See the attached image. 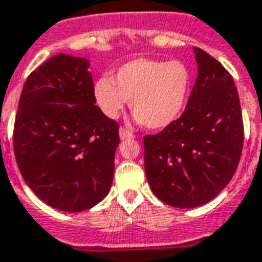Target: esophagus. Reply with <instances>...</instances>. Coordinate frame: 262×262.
Wrapping results in <instances>:
<instances>
[{"label":"esophagus","instance_id":"obj_1","mask_svg":"<svg viewBox=\"0 0 262 262\" xmlns=\"http://www.w3.org/2000/svg\"><path fill=\"white\" fill-rule=\"evenodd\" d=\"M119 137H121L122 140H125V139H132L133 137V133L130 130H127L126 127H121L119 129Z\"/></svg>","mask_w":262,"mask_h":262}]
</instances>
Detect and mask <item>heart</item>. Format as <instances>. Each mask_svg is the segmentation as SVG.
Listing matches in <instances>:
<instances>
[{
  "instance_id": "1",
  "label": "heart",
  "mask_w": 262,
  "mask_h": 262,
  "mask_svg": "<svg viewBox=\"0 0 262 262\" xmlns=\"http://www.w3.org/2000/svg\"><path fill=\"white\" fill-rule=\"evenodd\" d=\"M189 68L178 59L137 58L93 86L97 106L115 119L130 100L133 115L148 129H165L183 114L190 92Z\"/></svg>"
}]
</instances>
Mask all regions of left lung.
<instances>
[{"instance_id": "left-lung-1", "label": "left lung", "mask_w": 262, "mask_h": 262, "mask_svg": "<svg viewBox=\"0 0 262 262\" xmlns=\"http://www.w3.org/2000/svg\"><path fill=\"white\" fill-rule=\"evenodd\" d=\"M194 51L199 75L185 112L143 139L151 190L178 208H194L220 194L237 169L245 140L233 77L210 54Z\"/></svg>"}]
</instances>
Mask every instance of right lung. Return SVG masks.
<instances>
[{"mask_svg":"<svg viewBox=\"0 0 262 262\" xmlns=\"http://www.w3.org/2000/svg\"><path fill=\"white\" fill-rule=\"evenodd\" d=\"M90 63L58 54L29 75L13 125L23 179L52 208L79 212L108 194L119 125L96 105Z\"/></svg>","mask_w":262,"mask_h":262,"instance_id":"right-lung-1","label":"right lung"}]
</instances>
